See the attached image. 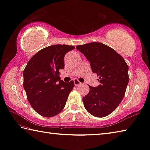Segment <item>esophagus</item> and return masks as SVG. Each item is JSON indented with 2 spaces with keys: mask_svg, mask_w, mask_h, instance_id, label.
<instances>
[{
  "mask_svg": "<svg viewBox=\"0 0 150 150\" xmlns=\"http://www.w3.org/2000/svg\"><path fill=\"white\" fill-rule=\"evenodd\" d=\"M74 83L75 86H78V85L81 84V83H80V82L78 81V79H75L74 80Z\"/></svg>",
  "mask_w": 150,
  "mask_h": 150,
  "instance_id": "esophagus-1",
  "label": "esophagus"
}]
</instances>
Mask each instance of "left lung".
<instances>
[{"label":"left lung","instance_id":"8db88e82","mask_svg":"<svg viewBox=\"0 0 150 150\" xmlns=\"http://www.w3.org/2000/svg\"><path fill=\"white\" fill-rule=\"evenodd\" d=\"M76 48L90 62L100 85L89 87L83 97L85 109L96 117H105L117 109L125 95L129 82L128 65L121 55L101 42L78 45Z\"/></svg>","mask_w":150,"mask_h":150}]
</instances>
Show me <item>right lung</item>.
I'll return each instance as SVG.
<instances>
[{
    "label": "right lung",
    "instance_id": "right-lung-1",
    "mask_svg": "<svg viewBox=\"0 0 150 150\" xmlns=\"http://www.w3.org/2000/svg\"><path fill=\"white\" fill-rule=\"evenodd\" d=\"M72 45H55L33 56L23 71V87L32 108L45 117H52L65 108L73 81L61 80L59 70L65 67L64 57L74 49Z\"/></svg>",
    "mask_w": 150,
    "mask_h": 150
}]
</instances>
